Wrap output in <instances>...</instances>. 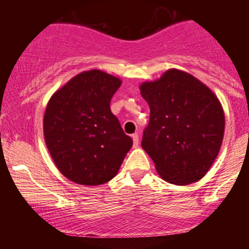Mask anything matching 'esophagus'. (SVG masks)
<instances>
[{"label": "esophagus", "instance_id": "obj_1", "mask_svg": "<svg viewBox=\"0 0 249 249\" xmlns=\"http://www.w3.org/2000/svg\"><path fill=\"white\" fill-rule=\"evenodd\" d=\"M132 139H133V146L137 147V146H138V144H139V136H138V133H133L132 134Z\"/></svg>", "mask_w": 249, "mask_h": 249}]
</instances>
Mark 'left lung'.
<instances>
[{
  "mask_svg": "<svg viewBox=\"0 0 249 249\" xmlns=\"http://www.w3.org/2000/svg\"><path fill=\"white\" fill-rule=\"evenodd\" d=\"M150 107L142 146L161 178L188 185L207 173L218 156L225 115L215 95L196 77L171 69L141 85Z\"/></svg>",
  "mask_w": 249,
  "mask_h": 249,
  "instance_id": "obj_1",
  "label": "left lung"
}]
</instances>
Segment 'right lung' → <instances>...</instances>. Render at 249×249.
I'll use <instances>...</instances> for the list:
<instances>
[{
  "mask_svg": "<svg viewBox=\"0 0 249 249\" xmlns=\"http://www.w3.org/2000/svg\"><path fill=\"white\" fill-rule=\"evenodd\" d=\"M121 84L101 70L84 71L48 103L43 119L47 147L61 173L76 184L107 182L132 147V139L110 108Z\"/></svg>",
  "mask_w": 249,
  "mask_h": 249,
  "instance_id": "add662e5",
  "label": "right lung"
}]
</instances>
